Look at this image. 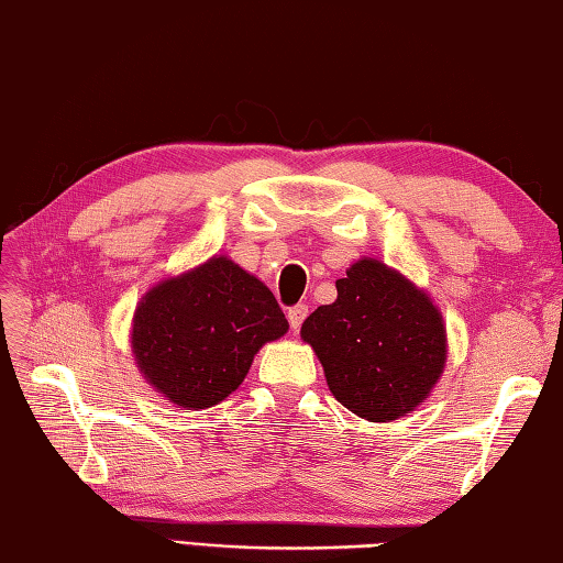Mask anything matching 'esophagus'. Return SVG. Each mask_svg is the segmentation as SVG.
I'll return each instance as SVG.
<instances>
[{"instance_id":"esophagus-1","label":"esophagus","mask_w":563,"mask_h":563,"mask_svg":"<svg viewBox=\"0 0 563 563\" xmlns=\"http://www.w3.org/2000/svg\"><path fill=\"white\" fill-rule=\"evenodd\" d=\"M307 314H310V310H307V305H295V307H290V310H288V322H290V327H292V332H297V329L302 327Z\"/></svg>"}]
</instances>
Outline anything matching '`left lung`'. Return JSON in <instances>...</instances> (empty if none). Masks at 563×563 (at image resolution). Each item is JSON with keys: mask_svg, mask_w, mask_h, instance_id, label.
<instances>
[{"mask_svg": "<svg viewBox=\"0 0 563 563\" xmlns=\"http://www.w3.org/2000/svg\"><path fill=\"white\" fill-rule=\"evenodd\" d=\"M334 398L368 422H390L420 407L446 366L439 307L400 271L378 258L351 263L336 300L305 319Z\"/></svg>", "mask_w": 563, "mask_h": 563, "instance_id": "obj_1", "label": "left lung"}]
</instances>
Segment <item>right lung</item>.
<instances>
[{
  "label": "right lung",
  "instance_id": "add662e5",
  "mask_svg": "<svg viewBox=\"0 0 563 563\" xmlns=\"http://www.w3.org/2000/svg\"><path fill=\"white\" fill-rule=\"evenodd\" d=\"M290 324L273 292L227 256L161 283L131 319V354L153 390L185 410L229 398L263 344Z\"/></svg>",
  "mask_w": 563,
  "mask_h": 563
}]
</instances>
